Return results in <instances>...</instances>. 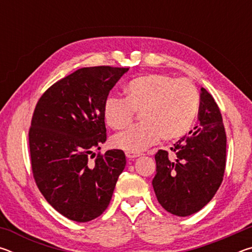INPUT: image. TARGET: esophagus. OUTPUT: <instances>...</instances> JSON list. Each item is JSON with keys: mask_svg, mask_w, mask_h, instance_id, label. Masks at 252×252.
I'll return each instance as SVG.
<instances>
[{"mask_svg": "<svg viewBox=\"0 0 252 252\" xmlns=\"http://www.w3.org/2000/svg\"><path fill=\"white\" fill-rule=\"evenodd\" d=\"M126 156L127 158H130V159H132V158L139 157L140 153H138V152H130V151H126Z\"/></svg>", "mask_w": 252, "mask_h": 252, "instance_id": "esophagus-1", "label": "esophagus"}]
</instances>
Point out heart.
Returning <instances> with one entry per match:
<instances>
[{"mask_svg": "<svg viewBox=\"0 0 252 252\" xmlns=\"http://www.w3.org/2000/svg\"><path fill=\"white\" fill-rule=\"evenodd\" d=\"M125 99L106 97L103 117L110 127L121 130L140 112V125L116 134L112 146L140 152L162 138L173 141L186 135L197 117L200 97L193 83L167 74H147L132 79L125 87Z\"/></svg>", "mask_w": 252, "mask_h": 252, "instance_id": "heart-1", "label": "heart"}]
</instances>
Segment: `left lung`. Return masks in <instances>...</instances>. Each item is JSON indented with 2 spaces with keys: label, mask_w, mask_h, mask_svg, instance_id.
I'll return each instance as SVG.
<instances>
[{
  "label": "left lung",
  "mask_w": 252,
  "mask_h": 252,
  "mask_svg": "<svg viewBox=\"0 0 252 252\" xmlns=\"http://www.w3.org/2000/svg\"><path fill=\"white\" fill-rule=\"evenodd\" d=\"M200 125L171 152L159 150L152 180L157 199L168 212L187 217L206 206L223 180L227 135L220 109L206 89L200 91Z\"/></svg>",
  "instance_id": "8db88e82"
}]
</instances>
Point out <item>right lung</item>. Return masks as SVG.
Here are the masks:
<instances>
[{"label":"right lung","mask_w":252,"mask_h":252,"mask_svg":"<svg viewBox=\"0 0 252 252\" xmlns=\"http://www.w3.org/2000/svg\"><path fill=\"white\" fill-rule=\"evenodd\" d=\"M129 67H82L51 85L37 101L29 129L33 178L55 210L88 222L108 208L126 167L122 150H92L106 140L103 104Z\"/></svg>","instance_id":"obj_1"}]
</instances>
